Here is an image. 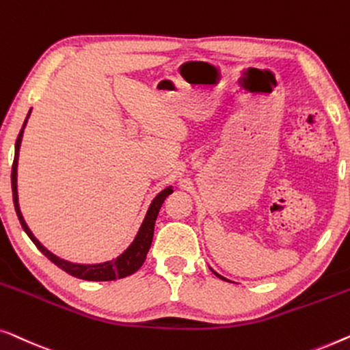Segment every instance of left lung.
<instances>
[{"label":"left lung","instance_id":"obj_1","mask_svg":"<svg viewBox=\"0 0 350 350\" xmlns=\"http://www.w3.org/2000/svg\"><path fill=\"white\" fill-rule=\"evenodd\" d=\"M213 271H214V269H213ZM214 274H215V275H217V278H220V279H224V280H226L225 278H222V275H220V274H217V273H215V271H214Z\"/></svg>","mask_w":350,"mask_h":350}]
</instances>
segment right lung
<instances>
[{
  "mask_svg": "<svg viewBox=\"0 0 350 350\" xmlns=\"http://www.w3.org/2000/svg\"><path fill=\"white\" fill-rule=\"evenodd\" d=\"M29 114H31V109H29L28 116L25 122H23V126L21 133H18L17 141H16V155H14V163H12V174H11V184H12V198H14V206H16V213L17 217L21 220L22 228L25 230V233L28 234V238L33 241L34 245L41 250V252L46 255V257L51 260L52 263H55L58 268H62L63 271H66L68 274L75 275V278L83 279V280H116V279H122L126 278L133 273H136L137 269L142 267L144 260L147 257V252H149L150 244H152V238H154V226H155V220L157 215H159V211L163 204L165 198L168 195L173 193V187H166L165 190H161L159 195L155 196L154 201H152L149 209H147V214L144 220H142V225L139 231H137L136 238L133 239V243L128 245V249L124 254H120L119 257L114 260H109V262L105 263H95V265H81V263H71L66 262V260L58 258L57 255H53L52 252L44 247V245L39 243V241L34 238V234L31 233V230L28 228V225L23 220V215L21 213V208H18V195H17V165H18V150H21V144H22V136H23V128L27 125V120Z\"/></svg>",
  "mask_w": 350,
  "mask_h": 350,
  "instance_id": "add662e5",
  "label": "right lung"
}]
</instances>
